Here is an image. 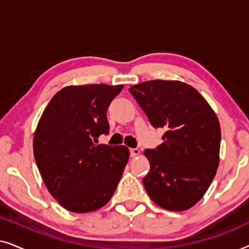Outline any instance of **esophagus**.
<instances>
[{
    "mask_svg": "<svg viewBox=\"0 0 249 249\" xmlns=\"http://www.w3.org/2000/svg\"><path fill=\"white\" fill-rule=\"evenodd\" d=\"M139 154H141V151H139L138 148H131L130 149V155L132 156V158H136V156H138Z\"/></svg>",
    "mask_w": 249,
    "mask_h": 249,
    "instance_id": "1",
    "label": "esophagus"
}]
</instances>
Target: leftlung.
Wrapping results in <instances>:
<instances>
[{"label": "left lung", "mask_w": 249, "mask_h": 249, "mask_svg": "<svg viewBox=\"0 0 249 249\" xmlns=\"http://www.w3.org/2000/svg\"><path fill=\"white\" fill-rule=\"evenodd\" d=\"M155 128L165 130L156 149H145L151 164L142 183L162 209L189 210L204 196L220 162L221 128L199 91L179 80H149L129 88Z\"/></svg>", "instance_id": "left-lung-1"}]
</instances>
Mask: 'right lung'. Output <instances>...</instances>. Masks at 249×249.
<instances>
[{"label": "right lung", "mask_w": 249, "mask_h": 249, "mask_svg": "<svg viewBox=\"0 0 249 249\" xmlns=\"http://www.w3.org/2000/svg\"><path fill=\"white\" fill-rule=\"evenodd\" d=\"M124 85L67 86L52 97L34 134V155L51 195L73 213L108 203L127 165L128 147L97 144L107 112Z\"/></svg>", "instance_id": "right-lung-1"}]
</instances>
